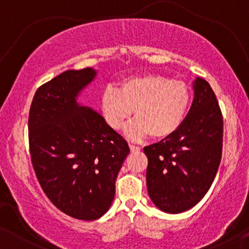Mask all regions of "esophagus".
Here are the masks:
<instances>
[{"label":"esophagus","instance_id":"34e87169","mask_svg":"<svg viewBox=\"0 0 249 249\" xmlns=\"http://www.w3.org/2000/svg\"><path fill=\"white\" fill-rule=\"evenodd\" d=\"M130 150L132 151V152H138V151H141V147H139V146H136V145L130 144Z\"/></svg>","mask_w":249,"mask_h":249}]
</instances>
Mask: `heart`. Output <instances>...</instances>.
<instances>
[{"mask_svg": "<svg viewBox=\"0 0 249 249\" xmlns=\"http://www.w3.org/2000/svg\"><path fill=\"white\" fill-rule=\"evenodd\" d=\"M190 105L186 84L160 75L131 77L118 90L107 87L101 97V112L107 124L121 130L134 111L136 121L126 128L132 138L148 134L164 139L178 130Z\"/></svg>", "mask_w": 249, "mask_h": 249, "instance_id": "b5f03b06", "label": "heart"}]
</instances>
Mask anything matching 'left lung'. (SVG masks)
Returning a JSON list of instances; mask_svg holds the SVG:
<instances>
[{
    "instance_id": "8db88e82",
    "label": "left lung",
    "mask_w": 249,
    "mask_h": 249,
    "mask_svg": "<svg viewBox=\"0 0 249 249\" xmlns=\"http://www.w3.org/2000/svg\"><path fill=\"white\" fill-rule=\"evenodd\" d=\"M193 90L192 107L178 130L144 147L148 196L159 210L171 214L185 212L204 198L221 160L219 103L205 79L196 77Z\"/></svg>"
}]
</instances>
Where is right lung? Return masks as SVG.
Returning a JSON list of instances; mask_svg holds the SVG:
<instances>
[{
    "instance_id": "obj_1",
    "label": "right lung",
    "mask_w": 249,
    "mask_h": 249,
    "mask_svg": "<svg viewBox=\"0 0 249 249\" xmlns=\"http://www.w3.org/2000/svg\"><path fill=\"white\" fill-rule=\"evenodd\" d=\"M92 68L68 70L37 89L30 107L31 161L42 190L63 213L96 220L115 198L130 148L98 111L77 97L95 79Z\"/></svg>"
}]
</instances>
